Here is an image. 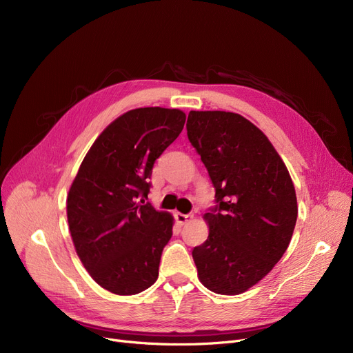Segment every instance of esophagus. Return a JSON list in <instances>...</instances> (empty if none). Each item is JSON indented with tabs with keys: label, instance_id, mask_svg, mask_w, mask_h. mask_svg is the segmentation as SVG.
<instances>
[{
	"label": "esophagus",
	"instance_id": "esophagus-1",
	"mask_svg": "<svg viewBox=\"0 0 353 353\" xmlns=\"http://www.w3.org/2000/svg\"><path fill=\"white\" fill-rule=\"evenodd\" d=\"M174 217H176V220H177V223H179V225H186V223H189V221H192V220H193V214L176 213V214H174Z\"/></svg>",
	"mask_w": 353,
	"mask_h": 353
}]
</instances>
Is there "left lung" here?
I'll use <instances>...</instances> for the list:
<instances>
[{
    "label": "left lung",
    "mask_w": 353,
    "mask_h": 353,
    "mask_svg": "<svg viewBox=\"0 0 353 353\" xmlns=\"http://www.w3.org/2000/svg\"><path fill=\"white\" fill-rule=\"evenodd\" d=\"M186 127L217 203L203 216L208 240L192 252L199 281L219 294L243 293L290 243L298 219L293 181L265 133L243 116L190 111Z\"/></svg>",
    "instance_id": "1"
}]
</instances>
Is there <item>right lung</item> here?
Segmentation results:
<instances>
[{
	"label": "right lung",
	"instance_id": "right-lung-1",
	"mask_svg": "<svg viewBox=\"0 0 353 353\" xmlns=\"http://www.w3.org/2000/svg\"><path fill=\"white\" fill-rule=\"evenodd\" d=\"M177 108L130 110L110 123L87 152L67 196V219L81 263L105 290L128 296L159 277L173 216L144 197L154 161L181 133Z\"/></svg>",
	"mask_w": 353,
	"mask_h": 353
}]
</instances>
